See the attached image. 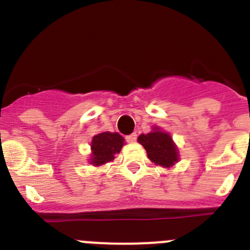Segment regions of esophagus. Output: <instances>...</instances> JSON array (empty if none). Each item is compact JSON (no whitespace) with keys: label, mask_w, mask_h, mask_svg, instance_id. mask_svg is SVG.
Segmentation results:
<instances>
[{"label":"esophagus","mask_w":250,"mask_h":250,"mask_svg":"<svg viewBox=\"0 0 250 250\" xmlns=\"http://www.w3.org/2000/svg\"><path fill=\"white\" fill-rule=\"evenodd\" d=\"M125 139H126L127 143H135L136 139H138V135H136L135 132H134V134H131V135H127Z\"/></svg>","instance_id":"1"}]
</instances>
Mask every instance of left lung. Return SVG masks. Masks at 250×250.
<instances>
[{"label": "left lung", "instance_id": "8db88e82", "mask_svg": "<svg viewBox=\"0 0 250 250\" xmlns=\"http://www.w3.org/2000/svg\"><path fill=\"white\" fill-rule=\"evenodd\" d=\"M138 140L145 147L147 158L152 163L169 167L178 161V149L167 132L160 131L155 127L152 132L139 136Z\"/></svg>", "mask_w": 250, "mask_h": 250}]
</instances>
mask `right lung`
<instances>
[{
    "label": "right lung",
    "mask_w": 250,
    "mask_h": 250,
    "mask_svg": "<svg viewBox=\"0 0 250 250\" xmlns=\"http://www.w3.org/2000/svg\"><path fill=\"white\" fill-rule=\"evenodd\" d=\"M123 145L124 139L118 132L105 131L95 135L91 143V164L101 165L114 160V155L120 152Z\"/></svg>",
    "instance_id": "add662e5"
}]
</instances>
